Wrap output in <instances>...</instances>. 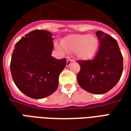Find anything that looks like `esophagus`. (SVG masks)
Returning <instances> with one entry per match:
<instances>
[{
  "label": "esophagus",
  "instance_id": "obj_1",
  "mask_svg": "<svg viewBox=\"0 0 131 131\" xmlns=\"http://www.w3.org/2000/svg\"><path fill=\"white\" fill-rule=\"evenodd\" d=\"M74 62V60L72 59H70V57H68L67 58V67H69L71 64H72V62Z\"/></svg>",
  "mask_w": 131,
  "mask_h": 131
}]
</instances>
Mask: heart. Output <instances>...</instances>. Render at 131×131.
I'll return each instance as SVG.
<instances>
[{"label":"heart","mask_w":131,"mask_h":131,"mask_svg":"<svg viewBox=\"0 0 131 131\" xmlns=\"http://www.w3.org/2000/svg\"><path fill=\"white\" fill-rule=\"evenodd\" d=\"M60 51L64 49L75 52L80 59L88 60L92 58L98 48V41L95 36L88 34H72L62 41V45L56 44Z\"/></svg>","instance_id":"heart-1"}]
</instances>
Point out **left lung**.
Masks as SVG:
<instances>
[{
    "instance_id": "1",
    "label": "left lung",
    "mask_w": 131,
    "mask_h": 131,
    "mask_svg": "<svg viewBox=\"0 0 131 131\" xmlns=\"http://www.w3.org/2000/svg\"><path fill=\"white\" fill-rule=\"evenodd\" d=\"M100 47L92 60H80L77 82L84 90L104 94L110 90L121 77L123 61L117 41L101 31L96 32Z\"/></svg>"
}]
</instances>
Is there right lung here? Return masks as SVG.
<instances>
[{
  "instance_id": "obj_1",
  "label": "right lung",
  "mask_w": 131,
  "mask_h": 131,
  "mask_svg": "<svg viewBox=\"0 0 131 131\" xmlns=\"http://www.w3.org/2000/svg\"><path fill=\"white\" fill-rule=\"evenodd\" d=\"M52 34L34 30L22 37L15 45L10 72L18 90L29 97L41 99L58 88L59 76L66 67V59L51 57Z\"/></svg>"
}]
</instances>
